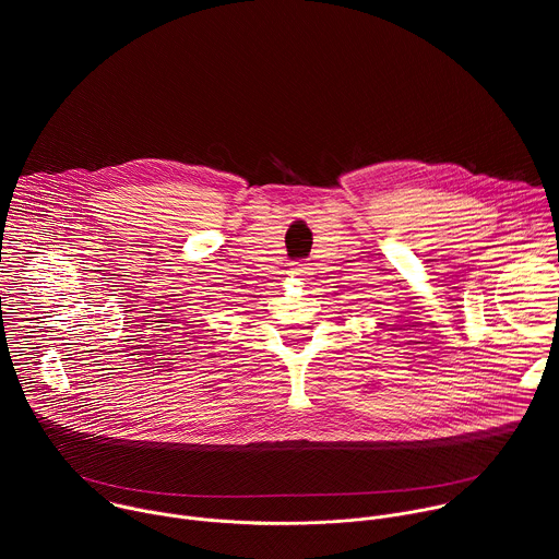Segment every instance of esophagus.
<instances>
[{
	"label": "esophagus",
	"mask_w": 559,
	"mask_h": 559,
	"mask_svg": "<svg viewBox=\"0 0 559 559\" xmlns=\"http://www.w3.org/2000/svg\"><path fill=\"white\" fill-rule=\"evenodd\" d=\"M292 272H294V274H305V267H302V263H294Z\"/></svg>",
	"instance_id": "1"
}]
</instances>
